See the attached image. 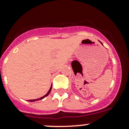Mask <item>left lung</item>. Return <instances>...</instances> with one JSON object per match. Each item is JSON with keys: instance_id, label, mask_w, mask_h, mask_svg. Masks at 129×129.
I'll list each match as a JSON object with an SVG mask.
<instances>
[{"instance_id": "left-lung-1", "label": "left lung", "mask_w": 129, "mask_h": 129, "mask_svg": "<svg viewBox=\"0 0 129 129\" xmlns=\"http://www.w3.org/2000/svg\"><path fill=\"white\" fill-rule=\"evenodd\" d=\"M101 44H102V43H101Z\"/></svg>"}]
</instances>
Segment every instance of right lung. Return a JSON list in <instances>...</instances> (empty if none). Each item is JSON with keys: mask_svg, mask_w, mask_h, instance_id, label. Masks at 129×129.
<instances>
[{"mask_svg": "<svg viewBox=\"0 0 129 129\" xmlns=\"http://www.w3.org/2000/svg\"><path fill=\"white\" fill-rule=\"evenodd\" d=\"M52 85H51V87H50V89H49V90L48 91V92H47V93L45 95H44V96H43V97H40V98H39V99H37L28 100V101H29V102H35V101H40V100H42V99H44V98H45V97H46L48 95H49V93H50V91H51V90H52Z\"/></svg>", "mask_w": 129, "mask_h": 129, "instance_id": "add662e5", "label": "right lung"}]
</instances>
